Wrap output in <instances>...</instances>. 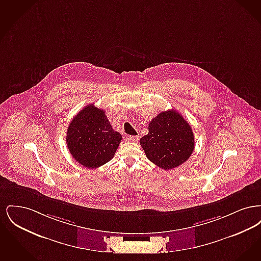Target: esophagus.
<instances>
[{
    "label": "esophagus",
    "mask_w": 261,
    "mask_h": 261,
    "mask_svg": "<svg viewBox=\"0 0 261 261\" xmlns=\"http://www.w3.org/2000/svg\"><path fill=\"white\" fill-rule=\"evenodd\" d=\"M127 140L129 142H137L139 140V136H129L127 137Z\"/></svg>",
    "instance_id": "obj_1"
}]
</instances>
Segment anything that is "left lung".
Instances as JSON below:
<instances>
[{
  "label": "left lung",
  "instance_id": "obj_1",
  "mask_svg": "<svg viewBox=\"0 0 261 261\" xmlns=\"http://www.w3.org/2000/svg\"><path fill=\"white\" fill-rule=\"evenodd\" d=\"M140 144L149 161L169 170L189 160L195 148V139L186 119L171 110L152 118L149 133L141 138Z\"/></svg>",
  "mask_w": 261,
  "mask_h": 261
}]
</instances>
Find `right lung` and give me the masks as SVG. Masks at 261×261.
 Returning <instances> with one entry per match:
<instances>
[{
  "label": "right lung",
  "mask_w": 261,
  "mask_h": 261,
  "mask_svg": "<svg viewBox=\"0 0 261 261\" xmlns=\"http://www.w3.org/2000/svg\"><path fill=\"white\" fill-rule=\"evenodd\" d=\"M122 136L114 131L106 112L88 105L75 115L67 128L66 146L75 161L97 168L112 161Z\"/></svg>",
  "instance_id": "1"
}]
</instances>
